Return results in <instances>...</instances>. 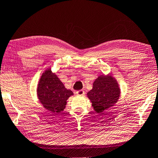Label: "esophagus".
Returning <instances> with one entry per match:
<instances>
[{
  "label": "esophagus",
  "mask_w": 158,
  "mask_h": 158,
  "mask_svg": "<svg viewBox=\"0 0 158 158\" xmlns=\"http://www.w3.org/2000/svg\"><path fill=\"white\" fill-rule=\"evenodd\" d=\"M77 94L78 96H83V95L85 94V91H84L83 89H81L77 91Z\"/></svg>",
  "instance_id": "obj_1"
}]
</instances>
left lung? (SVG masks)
I'll return each instance as SVG.
<instances>
[{
    "label": "left lung",
    "mask_w": 158,
    "mask_h": 158,
    "mask_svg": "<svg viewBox=\"0 0 158 158\" xmlns=\"http://www.w3.org/2000/svg\"><path fill=\"white\" fill-rule=\"evenodd\" d=\"M120 89L116 80L111 75H100L95 80L92 89L87 94L97 113L112 107L118 102Z\"/></svg>",
    "instance_id": "1"
}]
</instances>
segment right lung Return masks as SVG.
Masks as SVG:
<instances>
[{"mask_svg":"<svg viewBox=\"0 0 158 158\" xmlns=\"http://www.w3.org/2000/svg\"><path fill=\"white\" fill-rule=\"evenodd\" d=\"M37 94L40 102L46 110L52 112H60L64 110L67 100L73 93L66 89L58 77L48 69L43 73L39 81Z\"/></svg>","mask_w":158,"mask_h":158,"instance_id":"right-lung-1","label":"right lung"}]
</instances>
